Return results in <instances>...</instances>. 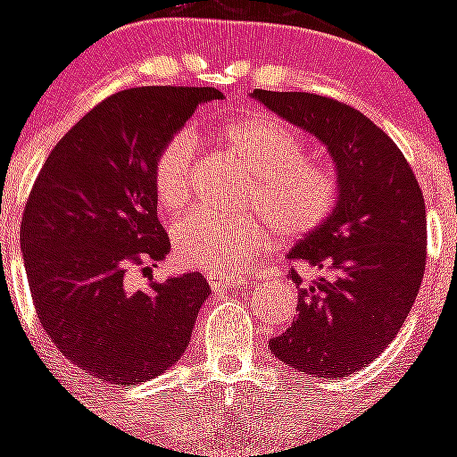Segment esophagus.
I'll use <instances>...</instances> for the list:
<instances>
[{"mask_svg": "<svg viewBox=\"0 0 457 457\" xmlns=\"http://www.w3.org/2000/svg\"><path fill=\"white\" fill-rule=\"evenodd\" d=\"M205 278H208V284L212 286V288L247 284V274H205Z\"/></svg>", "mask_w": 457, "mask_h": 457, "instance_id": "34e87169", "label": "esophagus"}]
</instances>
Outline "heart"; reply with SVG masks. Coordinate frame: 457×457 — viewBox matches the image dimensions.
Here are the masks:
<instances>
[{
  "label": "heart",
  "mask_w": 457,
  "mask_h": 457,
  "mask_svg": "<svg viewBox=\"0 0 457 457\" xmlns=\"http://www.w3.org/2000/svg\"><path fill=\"white\" fill-rule=\"evenodd\" d=\"M217 139L252 173L240 205L249 212L221 217L192 210L171 228L176 263L208 274L237 272L277 240L318 231L338 204V173L318 155H306L304 139L286 120L253 114L217 128ZM194 139L173 132L157 148L151 185L157 205L180 210L192 192Z\"/></svg>",
  "instance_id": "1"
}]
</instances>
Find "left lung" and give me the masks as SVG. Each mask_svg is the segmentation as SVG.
<instances>
[{
    "label": "left lung",
    "mask_w": 457,
    "mask_h": 457,
    "mask_svg": "<svg viewBox=\"0 0 457 457\" xmlns=\"http://www.w3.org/2000/svg\"><path fill=\"white\" fill-rule=\"evenodd\" d=\"M268 109L300 125L332 153L338 204L332 217L297 242V318L270 338V353L313 378H348L395 338L426 270V201L410 162L369 116L327 96L263 91Z\"/></svg>",
    "instance_id": "1"
}]
</instances>
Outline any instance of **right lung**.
Here are the masks:
<instances>
[{"instance_id": "add662e5", "label": "right lung", "mask_w": 457, "mask_h": 457, "mask_svg": "<svg viewBox=\"0 0 457 457\" xmlns=\"http://www.w3.org/2000/svg\"><path fill=\"white\" fill-rule=\"evenodd\" d=\"M212 87H139L104 98L59 139L24 204L20 247L40 325L93 378L139 385L183 357L210 295L199 272L128 286L171 249L151 164Z\"/></svg>"}]
</instances>
